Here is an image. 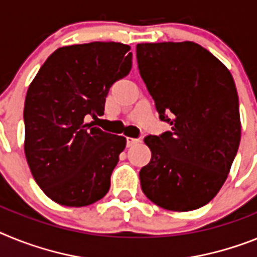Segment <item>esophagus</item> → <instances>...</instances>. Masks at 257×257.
<instances>
[{"mask_svg":"<svg viewBox=\"0 0 257 257\" xmlns=\"http://www.w3.org/2000/svg\"><path fill=\"white\" fill-rule=\"evenodd\" d=\"M141 140H138V138H132V137H126V146L131 147V146H135V145L140 144Z\"/></svg>","mask_w":257,"mask_h":257,"instance_id":"1","label":"esophagus"}]
</instances>
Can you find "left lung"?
<instances>
[{
  "mask_svg": "<svg viewBox=\"0 0 257 257\" xmlns=\"http://www.w3.org/2000/svg\"><path fill=\"white\" fill-rule=\"evenodd\" d=\"M142 80L171 131L147 136L151 160L141 189L156 206L186 212L211 202L224 185L240 142L233 76L191 41L138 44Z\"/></svg>",
  "mask_w": 257,
  "mask_h": 257,
  "instance_id": "8db88e82",
  "label": "left lung"
}]
</instances>
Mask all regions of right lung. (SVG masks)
<instances>
[{"label": "right lung", "instance_id": "obj_1", "mask_svg": "<svg viewBox=\"0 0 257 257\" xmlns=\"http://www.w3.org/2000/svg\"><path fill=\"white\" fill-rule=\"evenodd\" d=\"M131 46L89 42L59 48L31 82L24 103V153L35 181L58 204L84 207L102 199L125 149L85 116L103 115L111 85L132 68Z\"/></svg>", "mask_w": 257, "mask_h": 257}]
</instances>
